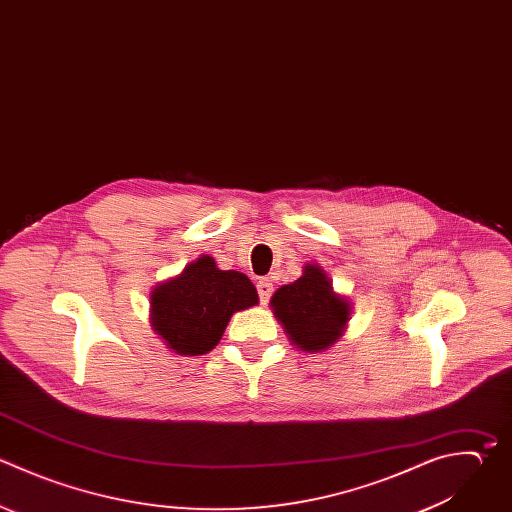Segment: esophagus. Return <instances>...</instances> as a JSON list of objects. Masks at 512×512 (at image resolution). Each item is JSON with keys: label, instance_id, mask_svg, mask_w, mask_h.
Here are the masks:
<instances>
[{"label": "esophagus", "instance_id": "1", "mask_svg": "<svg viewBox=\"0 0 512 512\" xmlns=\"http://www.w3.org/2000/svg\"><path fill=\"white\" fill-rule=\"evenodd\" d=\"M256 288H258V296H260V302H262V304H266V302L270 300L272 292H274V286H272V282H270L268 278H260V280H258V284H256Z\"/></svg>", "mask_w": 512, "mask_h": 512}]
</instances>
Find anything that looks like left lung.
Returning a JSON list of instances; mask_svg holds the SVG:
<instances>
[{"instance_id": "left-lung-1", "label": "left lung", "mask_w": 512, "mask_h": 512, "mask_svg": "<svg viewBox=\"0 0 512 512\" xmlns=\"http://www.w3.org/2000/svg\"><path fill=\"white\" fill-rule=\"evenodd\" d=\"M270 308L288 340L310 354L332 348L346 332L352 302L338 294L322 266L310 262L302 276L280 286L270 298Z\"/></svg>"}]
</instances>
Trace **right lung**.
Here are the masks:
<instances>
[{"mask_svg": "<svg viewBox=\"0 0 512 512\" xmlns=\"http://www.w3.org/2000/svg\"><path fill=\"white\" fill-rule=\"evenodd\" d=\"M256 304L258 292L246 274L220 270L202 254L150 292V322L172 352L202 356L218 346L234 312Z\"/></svg>", "mask_w": 512, "mask_h": 512, "instance_id": "right-lung-1", "label": "right lung"}]
</instances>
